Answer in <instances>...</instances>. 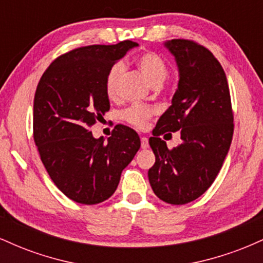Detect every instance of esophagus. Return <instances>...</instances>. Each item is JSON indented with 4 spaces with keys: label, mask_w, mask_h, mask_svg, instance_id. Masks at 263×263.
<instances>
[{
    "label": "esophagus",
    "mask_w": 263,
    "mask_h": 263,
    "mask_svg": "<svg viewBox=\"0 0 263 263\" xmlns=\"http://www.w3.org/2000/svg\"><path fill=\"white\" fill-rule=\"evenodd\" d=\"M141 147L143 149L148 148L149 147V143H148V138L147 137H141Z\"/></svg>",
    "instance_id": "esophagus-1"
}]
</instances>
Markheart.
Here are the masks:
<instances>
[{"instance_id": "heart-1", "label": "heart", "mask_w": 263, "mask_h": 263, "mask_svg": "<svg viewBox=\"0 0 263 263\" xmlns=\"http://www.w3.org/2000/svg\"><path fill=\"white\" fill-rule=\"evenodd\" d=\"M136 63H137V66L140 68L142 74L149 81L151 85L158 86L167 79L168 66L158 54L143 53L140 57H137ZM122 71V63H116L108 70L106 80H105V89H106L108 98H115L117 95V85H119V80L121 78ZM153 114H155V110L151 106L136 104L123 111L122 119L126 122H128L129 125L135 126V127L144 128L147 126V123H148L151 117L153 116Z\"/></svg>"}]
</instances>
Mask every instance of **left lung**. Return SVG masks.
Here are the masks:
<instances>
[{
  "label": "left lung",
  "mask_w": 263,
  "mask_h": 263,
  "mask_svg": "<svg viewBox=\"0 0 263 263\" xmlns=\"http://www.w3.org/2000/svg\"><path fill=\"white\" fill-rule=\"evenodd\" d=\"M164 47L176 59L179 81L149 138L156 162L148 179L161 200L183 205L203 195L221 170L234 115L225 71L210 50L188 39H172ZM177 130L182 143L170 150L159 136Z\"/></svg>",
  "instance_id": "obj_1"
}]
</instances>
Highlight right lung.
<instances>
[{"label": "right lung", "mask_w": 263, "mask_h": 263, "mask_svg": "<svg viewBox=\"0 0 263 263\" xmlns=\"http://www.w3.org/2000/svg\"><path fill=\"white\" fill-rule=\"evenodd\" d=\"M136 42L89 45L63 54L39 80L33 137L49 177L77 203L93 205L114 194L122 171L141 147L137 132L117 125L107 142L90 127L110 110L105 80Z\"/></svg>", "instance_id": "1"}]
</instances>
